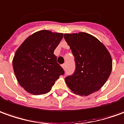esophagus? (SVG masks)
Listing matches in <instances>:
<instances>
[{
    "label": "esophagus",
    "instance_id": "34e87169",
    "mask_svg": "<svg viewBox=\"0 0 124 124\" xmlns=\"http://www.w3.org/2000/svg\"><path fill=\"white\" fill-rule=\"evenodd\" d=\"M61 66H62V67L63 68L64 70H65V67H66V65H65V64H63V65H61Z\"/></svg>",
    "mask_w": 124,
    "mask_h": 124
}]
</instances>
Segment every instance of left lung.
Segmentation results:
<instances>
[{"mask_svg": "<svg viewBox=\"0 0 124 124\" xmlns=\"http://www.w3.org/2000/svg\"><path fill=\"white\" fill-rule=\"evenodd\" d=\"M64 38L74 57L76 69L65 78L73 93L88 96L106 82L112 70V59L105 46L91 35L80 32L65 34Z\"/></svg>", "mask_w": 124, "mask_h": 124, "instance_id": "left-lung-1", "label": "left lung"}]
</instances>
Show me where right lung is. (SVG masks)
I'll return each mask as SVG.
<instances>
[{"mask_svg":"<svg viewBox=\"0 0 124 124\" xmlns=\"http://www.w3.org/2000/svg\"><path fill=\"white\" fill-rule=\"evenodd\" d=\"M63 34L42 30L31 35L15 53L13 67L19 84L34 95L51 91L55 81L64 75L54 51Z\"/></svg>","mask_w":124,"mask_h":124,"instance_id":"add662e5","label":"right lung"}]
</instances>
